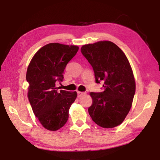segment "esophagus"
<instances>
[{
	"label": "esophagus",
	"instance_id": "34e87169",
	"mask_svg": "<svg viewBox=\"0 0 160 160\" xmlns=\"http://www.w3.org/2000/svg\"><path fill=\"white\" fill-rule=\"evenodd\" d=\"M85 94V92H79V91L78 92V97L82 96L83 94Z\"/></svg>",
	"mask_w": 160,
	"mask_h": 160
}]
</instances>
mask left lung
<instances>
[{"label": "left lung", "mask_w": 160, "mask_h": 160, "mask_svg": "<svg viewBox=\"0 0 160 160\" xmlns=\"http://www.w3.org/2000/svg\"><path fill=\"white\" fill-rule=\"evenodd\" d=\"M81 52L93 68L96 82H104V92L90 93L89 114L102 128H114L123 123L132 107L135 81L131 65L123 51L110 41L85 44Z\"/></svg>", "instance_id": "1"}]
</instances>
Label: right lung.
<instances>
[{
  "label": "right lung",
  "instance_id": "right-lung-1",
  "mask_svg": "<svg viewBox=\"0 0 160 160\" xmlns=\"http://www.w3.org/2000/svg\"><path fill=\"white\" fill-rule=\"evenodd\" d=\"M78 49V46L50 43L37 51L28 67V99L36 117L48 131H57L66 123L77 97L76 92L58 91L56 82L63 80L65 68Z\"/></svg>",
  "mask_w": 160,
  "mask_h": 160
}]
</instances>
